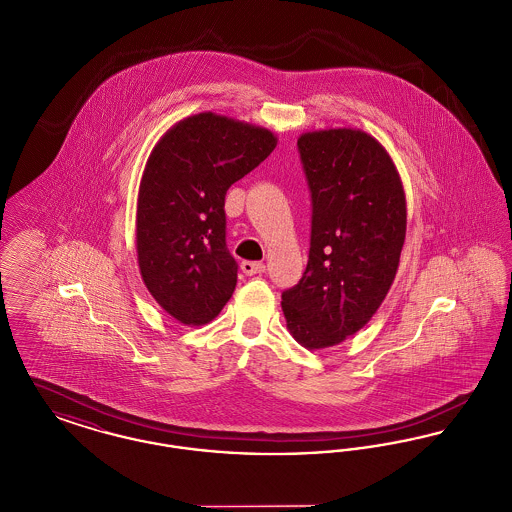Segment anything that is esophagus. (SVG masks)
Wrapping results in <instances>:
<instances>
[{"instance_id":"1","label":"esophagus","mask_w":512,"mask_h":512,"mask_svg":"<svg viewBox=\"0 0 512 512\" xmlns=\"http://www.w3.org/2000/svg\"><path fill=\"white\" fill-rule=\"evenodd\" d=\"M242 270H244V274H247V276H253V274L265 272V265L257 263V261H244L242 263Z\"/></svg>"}]
</instances>
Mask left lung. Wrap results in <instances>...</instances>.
Returning a JSON list of instances; mask_svg holds the SVG:
<instances>
[{
	"label": "left lung",
	"instance_id": "left-lung-1",
	"mask_svg": "<svg viewBox=\"0 0 512 512\" xmlns=\"http://www.w3.org/2000/svg\"><path fill=\"white\" fill-rule=\"evenodd\" d=\"M297 149L313 203L311 249L282 311L295 341L324 349L359 332L390 292L407 201L390 153L363 130L305 132Z\"/></svg>",
	"mask_w": 512,
	"mask_h": 512
}]
</instances>
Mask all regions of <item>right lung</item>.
<instances>
[{
	"mask_svg": "<svg viewBox=\"0 0 512 512\" xmlns=\"http://www.w3.org/2000/svg\"><path fill=\"white\" fill-rule=\"evenodd\" d=\"M274 147L267 128L211 111L176 122L153 147L138 194V265L178 322L207 324L232 297L238 263L226 247L224 197Z\"/></svg>",
	"mask_w": 512,
	"mask_h": 512,
	"instance_id": "1",
	"label": "right lung"
}]
</instances>
